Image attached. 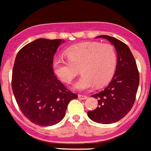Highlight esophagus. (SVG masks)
<instances>
[{
  "mask_svg": "<svg viewBox=\"0 0 151 151\" xmlns=\"http://www.w3.org/2000/svg\"><path fill=\"white\" fill-rule=\"evenodd\" d=\"M78 98L81 100H86L87 99L88 97L86 95H78Z\"/></svg>",
  "mask_w": 151,
  "mask_h": 151,
  "instance_id": "obj_1",
  "label": "esophagus"
}]
</instances>
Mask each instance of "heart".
Wrapping results in <instances>:
<instances>
[{
	"mask_svg": "<svg viewBox=\"0 0 151 151\" xmlns=\"http://www.w3.org/2000/svg\"><path fill=\"white\" fill-rule=\"evenodd\" d=\"M68 60L54 58L52 68L63 82L70 83L80 69L82 76L73 88L84 91L105 86L112 78L117 65V53L111 44L86 42L74 45L65 51Z\"/></svg>",
	"mask_w": 151,
	"mask_h": 151,
	"instance_id": "b5f03b06",
	"label": "heart"
}]
</instances>
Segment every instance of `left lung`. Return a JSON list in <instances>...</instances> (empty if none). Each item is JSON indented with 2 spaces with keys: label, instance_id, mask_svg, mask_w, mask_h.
Listing matches in <instances>:
<instances>
[{
  "label": "left lung",
  "instance_id": "8db88e82",
  "mask_svg": "<svg viewBox=\"0 0 151 151\" xmlns=\"http://www.w3.org/2000/svg\"><path fill=\"white\" fill-rule=\"evenodd\" d=\"M97 38L109 40L117 51V66L109 84L91 97L98 99V106L87 112L92 121L101 124H111L119 121L130 111L136 98L139 76L137 64L131 50L120 40L108 35Z\"/></svg>",
  "mask_w": 151,
  "mask_h": 151
}]
</instances>
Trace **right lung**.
Returning a JSON list of instances; mask_svg holds the SVG:
<instances>
[{
  "instance_id": "right-lung-1",
  "label": "right lung",
  "mask_w": 151,
  "mask_h": 151,
  "mask_svg": "<svg viewBox=\"0 0 151 151\" xmlns=\"http://www.w3.org/2000/svg\"><path fill=\"white\" fill-rule=\"evenodd\" d=\"M62 40L37 39L16 56L12 87L19 108L31 123L40 126L59 123L70 101L77 95L54 75L52 62Z\"/></svg>"
}]
</instances>
